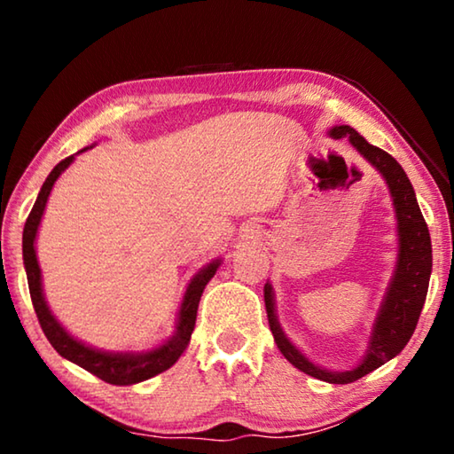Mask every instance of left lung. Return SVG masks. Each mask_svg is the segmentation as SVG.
I'll use <instances>...</instances> for the list:
<instances>
[{
  "mask_svg": "<svg viewBox=\"0 0 454 454\" xmlns=\"http://www.w3.org/2000/svg\"><path fill=\"white\" fill-rule=\"evenodd\" d=\"M328 136L336 137V140L338 137H348V142L355 145L356 152H360V156L379 170L388 186L396 216L398 252L395 272L390 276L380 309L376 312L363 358L350 371H328V368L314 364L301 348L294 347V342L282 330L278 317H276V301L270 282H266L264 286V302L276 347L280 348L284 358L292 366L318 380L348 384L363 379L368 372L388 363L390 358L401 355L406 342L411 340L427 301L428 280L430 272H433V246H430V234L419 208L417 194H414L412 184L409 176L404 174L403 166L390 153L368 144L355 128L334 126L328 129Z\"/></svg>",
  "mask_w": 454,
  "mask_h": 454,
  "instance_id": "1",
  "label": "left lung"
}]
</instances>
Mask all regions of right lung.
<instances>
[{"instance_id": "obj_1", "label": "right lung", "mask_w": 454, "mask_h": 454, "mask_svg": "<svg viewBox=\"0 0 454 454\" xmlns=\"http://www.w3.org/2000/svg\"><path fill=\"white\" fill-rule=\"evenodd\" d=\"M91 148V145H90ZM88 148L80 150L78 153L86 152ZM75 160V156H70L53 168L48 178H45L43 186L37 194V200L34 204L32 212L26 220L24 226V266L27 274V284H29V294H32V302L37 314V320H40L43 334L48 336V340L53 348L58 350L59 356H64L70 363L82 366L83 371L91 372L98 379H102L110 384H116V387H128V384H137L142 380H148L152 376L164 372L176 364L184 350L188 348L190 336L194 333L196 326V312L200 298H202V292L206 288L214 274L222 264V258L212 260L210 264L192 276L188 282L186 292H184L180 310H178V320H176V330L174 334L158 344L156 348L152 350H142V352H110V350H99L90 347V344L74 338L67 330L59 325V320L53 317L48 301L43 296V284H42V268L37 264L35 256V238H37V228L42 224V216L45 210V204H48L50 192L53 184L58 182L61 172L67 170Z\"/></svg>"}]
</instances>
